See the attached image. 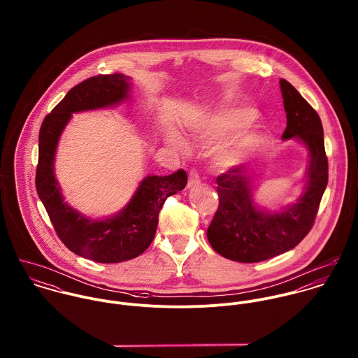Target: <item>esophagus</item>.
Listing matches in <instances>:
<instances>
[{
    "mask_svg": "<svg viewBox=\"0 0 358 358\" xmlns=\"http://www.w3.org/2000/svg\"><path fill=\"white\" fill-rule=\"evenodd\" d=\"M200 183V176H199V173H197V171H190V173H189V183H187V186L189 187H193V186H196V185H199Z\"/></svg>",
    "mask_w": 358,
    "mask_h": 358,
    "instance_id": "1",
    "label": "esophagus"
}]
</instances>
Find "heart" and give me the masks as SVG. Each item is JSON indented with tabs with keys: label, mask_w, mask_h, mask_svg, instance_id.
Instances as JSON below:
<instances>
[{
	"label": "heart",
	"mask_w": 358,
	"mask_h": 358,
	"mask_svg": "<svg viewBox=\"0 0 358 358\" xmlns=\"http://www.w3.org/2000/svg\"><path fill=\"white\" fill-rule=\"evenodd\" d=\"M256 110L252 107L241 106L229 110H223L210 115L203 125L205 135L222 136L230 134L245 124H251L256 118ZM243 128V127H242ZM169 142L180 148L182 142L175 135L169 136ZM259 143V132L254 127H249L238 131L226 145H223L216 154V162L222 166H230L251 153Z\"/></svg>",
	"instance_id": "obj_1"
}]
</instances>
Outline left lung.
<instances>
[{"label": "left lung", "instance_id": "left-lung-1", "mask_svg": "<svg viewBox=\"0 0 358 358\" xmlns=\"http://www.w3.org/2000/svg\"><path fill=\"white\" fill-rule=\"evenodd\" d=\"M280 88L287 113L282 141L295 138L308 152L305 189L296 203L268 210L255 204V172L236 166L217 176L219 208L206 237L219 255L234 262L255 263L295 248L313 227L328 183L324 131L317 111L287 80H280Z\"/></svg>", "mask_w": 358, "mask_h": 358}]
</instances>
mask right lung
<instances>
[{
	"label": "right lung",
	"instance_id": "right-lung-1",
	"mask_svg": "<svg viewBox=\"0 0 358 358\" xmlns=\"http://www.w3.org/2000/svg\"><path fill=\"white\" fill-rule=\"evenodd\" d=\"M131 85V78L120 73L80 83L44 118L38 136V197L62 243L76 255L98 263H120L143 254L153 241L165 200L183 190L187 183L183 169L166 176L149 175L139 183L128 204L104 219L88 217L64 201L55 176V155L73 113L115 106L129 98Z\"/></svg>",
	"mask_w": 358,
	"mask_h": 358
}]
</instances>
